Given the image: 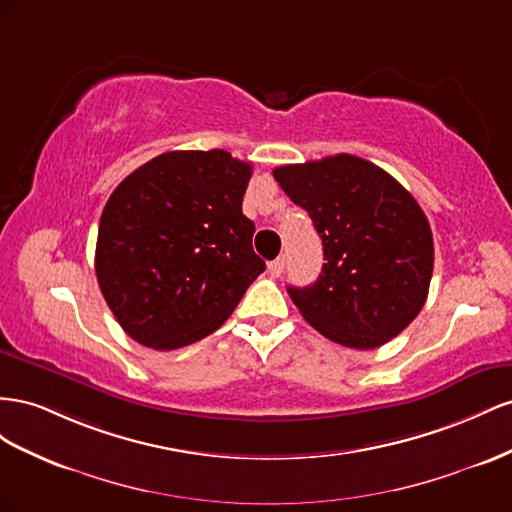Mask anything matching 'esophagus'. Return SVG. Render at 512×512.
<instances>
[{
  "mask_svg": "<svg viewBox=\"0 0 512 512\" xmlns=\"http://www.w3.org/2000/svg\"><path fill=\"white\" fill-rule=\"evenodd\" d=\"M283 268H285V255H281V257H276L274 261H270V266H268V270H270V274L274 276H281L283 274Z\"/></svg>",
  "mask_w": 512,
  "mask_h": 512,
  "instance_id": "34e87169",
  "label": "esophagus"
}]
</instances>
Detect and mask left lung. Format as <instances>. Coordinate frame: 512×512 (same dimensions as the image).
<instances>
[{
	"mask_svg": "<svg viewBox=\"0 0 512 512\" xmlns=\"http://www.w3.org/2000/svg\"><path fill=\"white\" fill-rule=\"evenodd\" d=\"M272 173L309 212L324 246L317 281L287 287L302 317L354 349L397 337L420 313L433 274L431 227L416 199L390 173L352 154Z\"/></svg>",
	"mask_w": 512,
	"mask_h": 512,
	"instance_id": "left-lung-1",
	"label": "left lung"
}]
</instances>
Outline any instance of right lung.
I'll return each instance as SVG.
<instances>
[{"mask_svg": "<svg viewBox=\"0 0 512 512\" xmlns=\"http://www.w3.org/2000/svg\"><path fill=\"white\" fill-rule=\"evenodd\" d=\"M251 173L225 150H175L111 193L96 279L128 337L160 352L208 337L266 270L242 214Z\"/></svg>", "mask_w": 512, "mask_h": 512, "instance_id": "1", "label": "right lung"}]
</instances>
